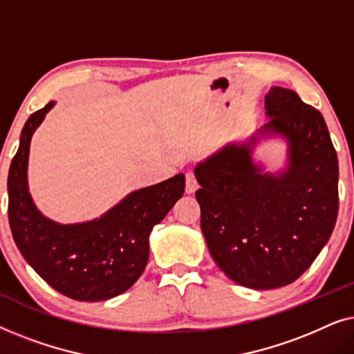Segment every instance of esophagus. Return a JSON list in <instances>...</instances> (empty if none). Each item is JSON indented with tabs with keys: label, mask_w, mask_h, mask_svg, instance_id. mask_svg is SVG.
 <instances>
[{
	"label": "esophagus",
	"mask_w": 354,
	"mask_h": 354,
	"mask_svg": "<svg viewBox=\"0 0 354 354\" xmlns=\"http://www.w3.org/2000/svg\"><path fill=\"white\" fill-rule=\"evenodd\" d=\"M198 188V182L195 178V174H193L192 171H188L185 174V192L187 193H195Z\"/></svg>",
	"instance_id": "esophagus-1"
}]
</instances>
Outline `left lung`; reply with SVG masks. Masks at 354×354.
Masks as SVG:
<instances>
[{"label":"left lung","instance_id":"obj_1","mask_svg":"<svg viewBox=\"0 0 354 354\" xmlns=\"http://www.w3.org/2000/svg\"><path fill=\"white\" fill-rule=\"evenodd\" d=\"M268 124L195 167L201 230L212 259L243 287L292 283L330 239L338 214V159L326 120L293 90L266 95ZM261 136H282L289 164L264 173L252 161Z\"/></svg>","mask_w":354,"mask_h":354}]
</instances>
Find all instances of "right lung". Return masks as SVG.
Returning <instances> with one entry per match:
<instances>
[{"instance_id":"obj_1","label":"right lung","mask_w":354,"mask_h":354,"mask_svg":"<svg viewBox=\"0 0 354 354\" xmlns=\"http://www.w3.org/2000/svg\"><path fill=\"white\" fill-rule=\"evenodd\" d=\"M55 101L33 113L8 176V217L24 259L56 292L77 301H104L124 293L147 268L149 234L185 192L177 174L140 188L98 219L59 224L37 209L27 183L30 140Z\"/></svg>"}]
</instances>
